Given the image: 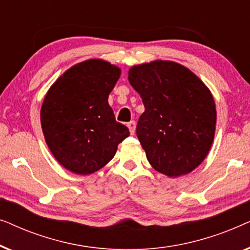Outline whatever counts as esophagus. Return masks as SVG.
<instances>
[{"instance_id":"obj_1","label":"esophagus","mask_w":250,"mask_h":250,"mask_svg":"<svg viewBox=\"0 0 250 250\" xmlns=\"http://www.w3.org/2000/svg\"><path fill=\"white\" fill-rule=\"evenodd\" d=\"M127 127L129 129V132H131V134L133 135L135 133V122H129L127 123Z\"/></svg>"}]
</instances>
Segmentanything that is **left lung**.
<instances>
[{
    "instance_id": "obj_1",
    "label": "left lung",
    "mask_w": 250,
    "mask_h": 250,
    "mask_svg": "<svg viewBox=\"0 0 250 250\" xmlns=\"http://www.w3.org/2000/svg\"><path fill=\"white\" fill-rule=\"evenodd\" d=\"M128 82L145 104L136 135L150 165L168 177L196 169L209 152L216 128L209 88L189 68L169 60L131 67Z\"/></svg>"
}]
</instances>
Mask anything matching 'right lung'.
Listing matches in <instances>:
<instances>
[{
    "instance_id": "add662e5",
    "label": "right lung",
    "mask_w": 250,
    "mask_h": 250,
    "mask_svg": "<svg viewBox=\"0 0 250 250\" xmlns=\"http://www.w3.org/2000/svg\"><path fill=\"white\" fill-rule=\"evenodd\" d=\"M119 77V67L88 59L67 69L46 92L41 108L44 139L58 163L71 173L88 175L101 169L129 135L108 104Z\"/></svg>"
}]
</instances>
